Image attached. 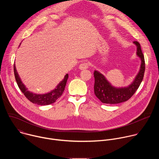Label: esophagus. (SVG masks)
<instances>
[{
	"label": "esophagus",
	"instance_id": "obj_1",
	"mask_svg": "<svg viewBox=\"0 0 159 159\" xmlns=\"http://www.w3.org/2000/svg\"><path fill=\"white\" fill-rule=\"evenodd\" d=\"M89 66V63L87 62H83L81 64H80L79 65V69L80 70H84V69H87V68Z\"/></svg>",
	"mask_w": 159,
	"mask_h": 159
}]
</instances>
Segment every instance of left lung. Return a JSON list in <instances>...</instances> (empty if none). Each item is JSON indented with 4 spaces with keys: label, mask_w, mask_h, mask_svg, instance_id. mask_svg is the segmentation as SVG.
Masks as SVG:
<instances>
[{
    "label": "left lung",
    "mask_w": 159,
    "mask_h": 159,
    "mask_svg": "<svg viewBox=\"0 0 159 159\" xmlns=\"http://www.w3.org/2000/svg\"><path fill=\"white\" fill-rule=\"evenodd\" d=\"M133 43L137 47V55L141 60V65L138 74L128 86L116 87L112 85L102 74L97 70L94 71V94L102 102L113 104L128 101L137 91L142 82L145 69L144 56L140 43L136 41H133Z\"/></svg>",
    "instance_id": "obj_1"
}]
</instances>
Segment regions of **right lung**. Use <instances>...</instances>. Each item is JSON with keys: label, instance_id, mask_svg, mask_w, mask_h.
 <instances>
[{"label": "right lung", "instance_id": "obj_1", "mask_svg": "<svg viewBox=\"0 0 159 159\" xmlns=\"http://www.w3.org/2000/svg\"><path fill=\"white\" fill-rule=\"evenodd\" d=\"M14 71L16 82L19 88L21 90V92L24 94L26 98L31 102L41 106L48 105L55 102L62 95L66 84L67 79L69 78V75L66 74L65 75L64 79L57 85V86L53 90H51L50 92L48 93L40 94H35L29 91L24 84L21 81L16 70L15 64L14 65Z\"/></svg>", "mask_w": 159, "mask_h": 159}]
</instances>
